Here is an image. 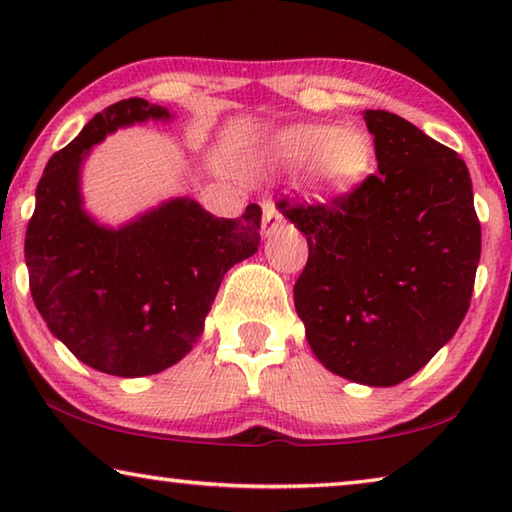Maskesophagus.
Returning <instances> with one entry per match:
<instances>
[{
    "label": "esophagus",
    "mask_w": 512,
    "mask_h": 512,
    "mask_svg": "<svg viewBox=\"0 0 512 512\" xmlns=\"http://www.w3.org/2000/svg\"><path fill=\"white\" fill-rule=\"evenodd\" d=\"M262 212H264V216H262V235L273 237L275 232L282 228V216H280V212H277L275 203H271V201H266L262 205Z\"/></svg>",
    "instance_id": "1"
}]
</instances>
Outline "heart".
Here are the masks:
<instances>
[{
	"label": "heart",
	"instance_id": "heart-1",
	"mask_svg": "<svg viewBox=\"0 0 512 512\" xmlns=\"http://www.w3.org/2000/svg\"><path fill=\"white\" fill-rule=\"evenodd\" d=\"M264 164L282 173L307 171L323 194H341L366 176L372 144L361 131L325 124H293L268 133L257 146Z\"/></svg>",
	"mask_w": 512,
	"mask_h": 512
}]
</instances>
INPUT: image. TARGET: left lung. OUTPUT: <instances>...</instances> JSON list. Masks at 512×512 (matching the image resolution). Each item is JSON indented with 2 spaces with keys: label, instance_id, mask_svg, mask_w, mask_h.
Instances as JSON below:
<instances>
[{
  "label": "left lung",
  "instance_id": "1",
  "mask_svg": "<svg viewBox=\"0 0 512 512\" xmlns=\"http://www.w3.org/2000/svg\"><path fill=\"white\" fill-rule=\"evenodd\" d=\"M379 173L329 205L280 203L307 237L293 302L334 375L395 386L429 363L470 307L481 257L465 162L411 121L363 110Z\"/></svg>",
  "mask_w": 512,
  "mask_h": 512
}]
</instances>
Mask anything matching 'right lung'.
Returning a JSON list of instances; mask_svg holds the SVG:
<instances>
[{
  "instance_id": "add662e5",
  "label": "right lung",
  "mask_w": 512,
  "mask_h": 512,
  "mask_svg": "<svg viewBox=\"0 0 512 512\" xmlns=\"http://www.w3.org/2000/svg\"><path fill=\"white\" fill-rule=\"evenodd\" d=\"M176 119L144 99L112 103L47 162L36 189L24 259L31 296L49 332L99 372L144 377L194 348L216 291L259 246L262 210L219 219L189 196L167 198L119 225L85 207L92 146L119 128Z\"/></svg>"
}]
</instances>
